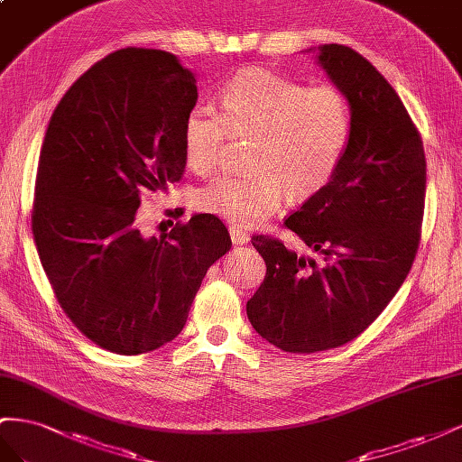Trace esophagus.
Wrapping results in <instances>:
<instances>
[{
    "mask_svg": "<svg viewBox=\"0 0 462 462\" xmlns=\"http://www.w3.org/2000/svg\"><path fill=\"white\" fill-rule=\"evenodd\" d=\"M230 238H232L234 245H245L249 242V234L240 228H236V226H230Z\"/></svg>",
    "mask_w": 462,
    "mask_h": 462,
    "instance_id": "1",
    "label": "esophagus"
}]
</instances>
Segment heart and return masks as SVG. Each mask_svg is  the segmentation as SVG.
I'll return each mask as SVG.
<instances>
[{"mask_svg":"<svg viewBox=\"0 0 462 462\" xmlns=\"http://www.w3.org/2000/svg\"><path fill=\"white\" fill-rule=\"evenodd\" d=\"M218 107L197 104L181 125L183 154L193 172H215L230 139H252L247 170L197 189L193 205L234 226L252 228L288 199L325 189L348 152L354 114L333 85L306 87L261 68L236 73L222 87Z\"/></svg>","mask_w":462,"mask_h":462,"instance_id":"1","label":"heart"}]
</instances>
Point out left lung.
I'll return each mask as SVG.
<instances>
[{"label":"left lung","instance_id":"obj_1","mask_svg":"<svg viewBox=\"0 0 462 462\" xmlns=\"http://www.w3.org/2000/svg\"><path fill=\"white\" fill-rule=\"evenodd\" d=\"M318 63L352 104V141L331 183L284 226L323 263L252 238L267 274L247 301L249 323L294 354L346 345L387 308L416 257L426 197L424 144L387 79L342 44L319 46Z\"/></svg>","mask_w":462,"mask_h":462}]
</instances>
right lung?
<instances>
[{
  "instance_id": "right-lung-1",
  "label": "right lung",
  "mask_w": 462,
  "mask_h": 462,
  "mask_svg": "<svg viewBox=\"0 0 462 462\" xmlns=\"http://www.w3.org/2000/svg\"><path fill=\"white\" fill-rule=\"evenodd\" d=\"M195 102V75L174 54L124 48L79 77L50 117L34 242L61 310L104 350L134 356L174 340L232 245L213 215L161 238L139 230L143 197L183 176L181 125Z\"/></svg>"
}]
</instances>
